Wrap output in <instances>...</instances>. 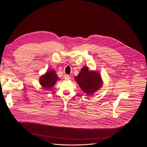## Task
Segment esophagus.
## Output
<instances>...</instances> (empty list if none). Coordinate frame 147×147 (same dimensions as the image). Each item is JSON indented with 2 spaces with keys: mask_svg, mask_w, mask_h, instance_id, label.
<instances>
[{
  "mask_svg": "<svg viewBox=\"0 0 147 147\" xmlns=\"http://www.w3.org/2000/svg\"><path fill=\"white\" fill-rule=\"evenodd\" d=\"M64 78H65V80H69L70 79V76L69 75L66 74V75H65V76H64Z\"/></svg>",
  "mask_w": 147,
  "mask_h": 147,
  "instance_id": "34e87169",
  "label": "esophagus"
}]
</instances>
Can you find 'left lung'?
Segmentation results:
<instances>
[{
	"label": "left lung",
	"instance_id": "1",
	"mask_svg": "<svg viewBox=\"0 0 147 147\" xmlns=\"http://www.w3.org/2000/svg\"><path fill=\"white\" fill-rule=\"evenodd\" d=\"M81 90L88 95H92L100 90L103 81L100 73L95 70H89L87 67L81 69L79 74L74 77Z\"/></svg>",
	"mask_w": 147,
	"mask_h": 147
}]
</instances>
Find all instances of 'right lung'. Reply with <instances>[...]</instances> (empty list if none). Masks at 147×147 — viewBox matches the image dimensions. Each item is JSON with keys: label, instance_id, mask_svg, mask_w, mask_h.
<instances>
[{"label": "right lung", "instance_id": "obj_1", "mask_svg": "<svg viewBox=\"0 0 147 147\" xmlns=\"http://www.w3.org/2000/svg\"><path fill=\"white\" fill-rule=\"evenodd\" d=\"M60 80L53 69L48 70L45 74L42 75L39 78V82L41 87L45 89H51L54 87L56 82Z\"/></svg>", "mask_w": 147, "mask_h": 147}]
</instances>
